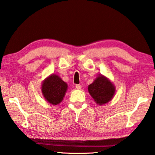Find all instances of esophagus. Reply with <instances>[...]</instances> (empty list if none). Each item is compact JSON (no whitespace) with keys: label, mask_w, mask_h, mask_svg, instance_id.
Returning a JSON list of instances; mask_svg holds the SVG:
<instances>
[{"label":"esophagus","mask_w":155,"mask_h":155,"mask_svg":"<svg viewBox=\"0 0 155 155\" xmlns=\"http://www.w3.org/2000/svg\"><path fill=\"white\" fill-rule=\"evenodd\" d=\"M75 87H76V89H77V90H81V85H76Z\"/></svg>","instance_id":"1"}]
</instances>
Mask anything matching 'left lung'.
<instances>
[{
  "label": "left lung",
  "mask_w": 155,
  "mask_h": 155,
  "mask_svg": "<svg viewBox=\"0 0 155 155\" xmlns=\"http://www.w3.org/2000/svg\"><path fill=\"white\" fill-rule=\"evenodd\" d=\"M88 92L96 104L104 105L112 99L116 89L108 78L100 74L92 83L88 85Z\"/></svg>",
  "instance_id": "obj_1"
}]
</instances>
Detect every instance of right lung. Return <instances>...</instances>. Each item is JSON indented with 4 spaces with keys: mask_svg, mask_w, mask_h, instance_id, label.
Wrapping results in <instances>:
<instances>
[{
    "mask_svg": "<svg viewBox=\"0 0 155 155\" xmlns=\"http://www.w3.org/2000/svg\"><path fill=\"white\" fill-rule=\"evenodd\" d=\"M68 87L67 83L59 76L52 74L44 79L41 85V92L49 104L57 105L63 101Z\"/></svg>",
    "mask_w": 155,
    "mask_h": 155,
    "instance_id": "add662e5",
    "label": "right lung"
}]
</instances>
